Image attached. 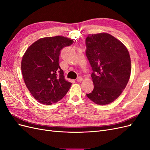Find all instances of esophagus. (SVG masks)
Instances as JSON below:
<instances>
[{
    "mask_svg": "<svg viewBox=\"0 0 150 150\" xmlns=\"http://www.w3.org/2000/svg\"><path fill=\"white\" fill-rule=\"evenodd\" d=\"M83 80V77H78V78H77V79H76V81H78V82H81V81H82Z\"/></svg>",
    "mask_w": 150,
    "mask_h": 150,
    "instance_id": "obj_1",
    "label": "esophagus"
}]
</instances>
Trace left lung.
I'll return each mask as SVG.
<instances>
[{
	"label": "left lung",
	"instance_id": "left-lung-1",
	"mask_svg": "<svg viewBox=\"0 0 150 150\" xmlns=\"http://www.w3.org/2000/svg\"><path fill=\"white\" fill-rule=\"evenodd\" d=\"M86 45L94 84L93 91L86 96L99 105L110 104L128 83L131 71L128 50L120 40L106 33L89 34Z\"/></svg>",
	"mask_w": 150,
	"mask_h": 150
}]
</instances>
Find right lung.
Returning <instances> with one entry per match:
<instances>
[{"label":"right lung","instance_id":"add662e5","mask_svg":"<svg viewBox=\"0 0 150 150\" xmlns=\"http://www.w3.org/2000/svg\"><path fill=\"white\" fill-rule=\"evenodd\" d=\"M73 42L64 36L43 38L26 50L22 59V74L26 87L38 102L51 105L69 91L71 83L65 79L59 57L61 50Z\"/></svg>","mask_w":150,"mask_h":150}]
</instances>
